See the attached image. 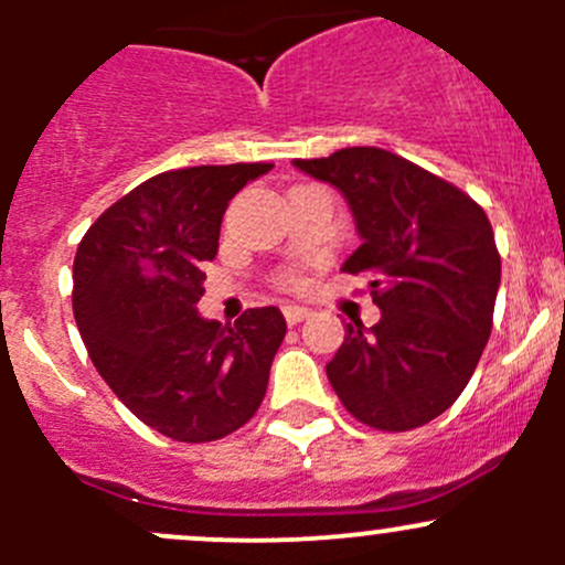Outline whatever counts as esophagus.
<instances>
[{
	"label": "esophagus",
	"instance_id": "esophagus-1",
	"mask_svg": "<svg viewBox=\"0 0 565 565\" xmlns=\"http://www.w3.org/2000/svg\"><path fill=\"white\" fill-rule=\"evenodd\" d=\"M311 311L303 309V306H284V317H287V324H300Z\"/></svg>",
	"mask_w": 565,
	"mask_h": 565
}]
</instances>
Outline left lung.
<instances>
[{"mask_svg":"<svg viewBox=\"0 0 565 565\" xmlns=\"http://www.w3.org/2000/svg\"><path fill=\"white\" fill-rule=\"evenodd\" d=\"M350 204L361 246L341 270L369 276L380 322L344 328L324 366L366 426L407 431L446 413L470 383L500 287L487 213L457 185L377 147L295 161Z\"/></svg>","mask_w":565,"mask_h":565,"instance_id":"obj_1","label":"left lung"}]
</instances>
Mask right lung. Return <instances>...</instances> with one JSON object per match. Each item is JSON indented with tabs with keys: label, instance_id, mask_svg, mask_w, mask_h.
<instances>
[{
	"label": "right lung",
	"instance_id": "obj_1",
	"mask_svg": "<svg viewBox=\"0 0 565 565\" xmlns=\"http://www.w3.org/2000/svg\"><path fill=\"white\" fill-rule=\"evenodd\" d=\"M273 163L191 167L136 185L87 230L73 262V317L95 369L139 420L180 443H210L259 409L287 333L276 306L235 328L199 315L202 267L221 218Z\"/></svg>",
	"mask_w": 565,
	"mask_h": 565
}]
</instances>
